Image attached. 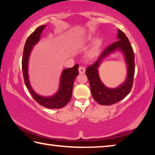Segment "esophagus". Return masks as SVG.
Instances as JSON below:
<instances>
[{"label":"esophagus","mask_w":155,"mask_h":155,"mask_svg":"<svg viewBox=\"0 0 155 155\" xmlns=\"http://www.w3.org/2000/svg\"><path fill=\"white\" fill-rule=\"evenodd\" d=\"M78 72H79V73L81 74H84V73L85 72V68L84 67H82V66L79 67V68H78Z\"/></svg>","instance_id":"34e87169"}]
</instances>
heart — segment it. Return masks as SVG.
Wrapping results in <instances>:
<instances>
[{
    "label": "heart",
    "mask_w": 155,
    "mask_h": 155,
    "mask_svg": "<svg viewBox=\"0 0 155 155\" xmlns=\"http://www.w3.org/2000/svg\"><path fill=\"white\" fill-rule=\"evenodd\" d=\"M91 39V37L90 35L86 36L85 38L82 39V40L81 41V44H85L87 43L89 41H90ZM101 41L100 40H96L94 41V44H92L90 50L87 51L86 57H87L89 59H93L98 56L100 51V47H101Z\"/></svg>",
    "instance_id": "obj_1"
}]
</instances>
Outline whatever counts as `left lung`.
I'll use <instances>...</instances> for the list:
<instances>
[{
  "instance_id": "obj_1",
  "label": "left lung",
  "mask_w": 155,
  "mask_h": 155,
  "mask_svg": "<svg viewBox=\"0 0 155 155\" xmlns=\"http://www.w3.org/2000/svg\"><path fill=\"white\" fill-rule=\"evenodd\" d=\"M117 41L104 51L96 63L86 70L93 98L101 105H111L125 98L131 90L135 74V57L129 40L121 30H117ZM116 51L121 52L127 65V77L122 84L115 88H109L104 85L99 78L98 69L107 56Z\"/></svg>"
}]
</instances>
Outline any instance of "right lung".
I'll list each match as a JSON object with an SVG mask.
<instances>
[{
	"instance_id": "add662e5",
	"label": "right lung",
	"mask_w": 155,
	"mask_h": 155,
	"mask_svg": "<svg viewBox=\"0 0 155 155\" xmlns=\"http://www.w3.org/2000/svg\"><path fill=\"white\" fill-rule=\"evenodd\" d=\"M46 27V25H41L37 28L26 41L22 61L23 77H24L26 87L29 90L35 101L46 108L60 109L66 105L71 99L73 84L75 78L78 74V65L77 64L71 68H66L62 70L61 74L60 76L58 90L52 96H41L34 91L31 85L29 77H28V61L33 46L39 42L41 33Z\"/></svg>"
}]
</instances>
